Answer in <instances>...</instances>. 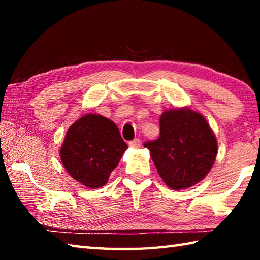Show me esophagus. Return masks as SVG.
<instances>
[{
    "label": "esophagus",
    "mask_w": 260,
    "mask_h": 260,
    "mask_svg": "<svg viewBox=\"0 0 260 260\" xmlns=\"http://www.w3.org/2000/svg\"><path fill=\"white\" fill-rule=\"evenodd\" d=\"M128 146L134 148V149H138L141 147V140L140 139H134L133 141H129L128 142Z\"/></svg>",
    "instance_id": "34e87169"
}]
</instances>
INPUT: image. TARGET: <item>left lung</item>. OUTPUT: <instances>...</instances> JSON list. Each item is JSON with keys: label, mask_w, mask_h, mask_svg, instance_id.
<instances>
[{"label": "left lung", "mask_w": 260, "mask_h": 260, "mask_svg": "<svg viewBox=\"0 0 260 260\" xmlns=\"http://www.w3.org/2000/svg\"><path fill=\"white\" fill-rule=\"evenodd\" d=\"M159 138L144 147L171 189H187L203 180L214 164L218 143L208 121L189 108L167 110L159 119Z\"/></svg>", "instance_id": "left-lung-1"}]
</instances>
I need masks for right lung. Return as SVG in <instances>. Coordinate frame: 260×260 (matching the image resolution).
<instances>
[{
	"mask_svg": "<svg viewBox=\"0 0 260 260\" xmlns=\"http://www.w3.org/2000/svg\"><path fill=\"white\" fill-rule=\"evenodd\" d=\"M126 149L113 121L88 113L69 128L60 148V159L73 179L96 189L108 182Z\"/></svg>",
	"mask_w": 260,
	"mask_h": 260,
	"instance_id": "obj_1",
	"label": "right lung"
}]
</instances>
